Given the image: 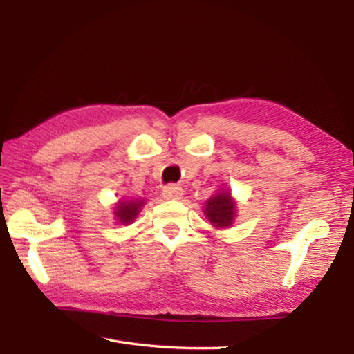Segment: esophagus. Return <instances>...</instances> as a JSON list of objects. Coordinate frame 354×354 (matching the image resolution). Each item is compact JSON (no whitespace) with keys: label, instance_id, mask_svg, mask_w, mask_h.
Masks as SVG:
<instances>
[{"label":"esophagus","instance_id":"34e87169","mask_svg":"<svg viewBox=\"0 0 354 354\" xmlns=\"http://www.w3.org/2000/svg\"><path fill=\"white\" fill-rule=\"evenodd\" d=\"M183 194H184V190L178 185H167L162 190V198L165 201H178L183 198Z\"/></svg>","mask_w":354,"mask_h":354}]
</instances>
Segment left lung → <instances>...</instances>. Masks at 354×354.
Segmentation results:
<instances>
[{
	"label": "left lung",
	"mask_w": 354,
	"mask_h": 354,
	"mask_svg": "<svg viewBox=\"0 0 354 354\" xmlns=\"http://www.w3.org/2000/svg\"><path fill=\"white\" fill-rule=\"evenodd\" d=\"M237 201L232 198L228 187H222L212 198L207 199L204 214L217 230L231 228L237 217Z\"/></svg>",
	"instance_id": "obj_1"
}]
</instances>
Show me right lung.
<instances>
[{
	"instance_id": "add662e5",
	"label": "right lung",
	"mask_w": 354,
	"mask_h": 354,
	"mask_svg": "<svg viewBox=\"0 0 354 354\" xmlns=\"http://www.w3.org/2000/svg\"><path fill=\"white\" fill-rule=\"evenodd\" d=\"M146 205L145 198H122L114 204V216L118 225H131L137 219L141 208Z\"/></svg>"
}]
</instances>
